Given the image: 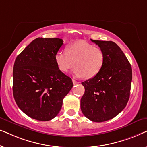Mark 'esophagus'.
<instances>
[{"label":"esophagus","instance_id":"obj_1","mask_svg":"<svg viewBox=\"0 0 147 147\" xmlns=\"http://www.w3.org/2000/svg\"><path fill=\"white\" fill-rule=\"evenodd\" d=\"M72 82H73V83H74V84H78V83H79V82H77V81H76V80H74V79H73V80H72Z\"/></svg>","mask_w":147,"mask_h":147}]
</instances>
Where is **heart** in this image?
Masks as SVG:
<instances>
[{"instance_id":"obj_1","label":"heart","mask_w":147,"mask_h":147,"mask_svg":"<svg viewBox=\"0 0 147 147\" xmlns=\"http://www.w3.org/2000/svg\"><path fill=\"white\" fill-rule=\"evenodd\" d=\"M55 61L62 72H67L75 65V76L91 79L102 70L105 62V54L101 47L84 41H78L69 44L66 51H57Z\"/></svg>"}]
</instances>
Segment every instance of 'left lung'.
I'll return each mask as SVG.
<instances>
[{
  "label": "left lung",
  "mask_w": 147,
  "mask_h": 147,
  "mask_svg": "<svg viewBox=\"0 0 147 147\" xmlns=\"http://www.w3.org/2000/svg\"><path fill=\"white\" fill-rule=\"evenodd\" d=\"M91 41L101 47L105 62L99 74L82 82L85 92L81 98L82 113L96 122L117 116L129 100L132 68L121 49L112 41Z\"/></svg>",
  "instance_id": "obj_1"
}]
</instances>
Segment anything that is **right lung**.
Listing matches in <instances>:
<instances>
[{
  "label": "right lung",
  "mask_w": 147,
  "mask_h": 147,
  "mask_svg": "<svg viewBox=\"0 0 147 147\" xmlns=\"http://www.w3.org/2000/svg\"><path fill=\"white\" fill-rule=\"evenodd\" d=\"M63 44L59 38H37L15 59L14 98L20 109L33 119L48 121L55 118L74 86L55 61Z\"/></svg>",
  "instance_id": "1"
}]
</instances>
